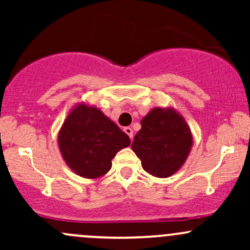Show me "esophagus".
<instances>
[{
	"label": "esophagus",
	"instance_id": "34e87169",
	"mask_svg": "<svg viewBox=\"0 0 250 250\" xmlns=\"http://www.w3.org/2000/svg\"><path fill=\"white\" fill-rule=\"evenodd\" d=\"M123 130H125V133L127 134L129 137H130V140L133 139V135H134V134H133V133H134V131H133V129H131L130 127H125V129H123Z\"/></svg>",
	"mask_w": 250,
	"mask_h": 250
}]
</instances>
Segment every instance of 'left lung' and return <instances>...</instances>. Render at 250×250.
Wrapping results in <instances>:
<instances>
[{
    "label": "left lung",
    "mask_w": 250,
    "mask_h": 250,
    "mask_svg": "<svg viewBox=\"0 0 250 250\" xmlns=\"http://www.w3.org/2000/svg\"><path fill=\"white\" fill-rule=\"evenodd\" d=\"M193 147L188 123L173 107L153 108L141 120L131 149L142 168L155 177H169L185 165Z\"/></svg>",
    "instance_id": "obj_1"
}]
</instances>
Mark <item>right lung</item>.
Instances as JSON below:
<instances>
[{"instance_id": "obj_1", "label": "right lung", "mask_w": 250, "mask_h": 250, "mask_svg": "<svg viewBox=\"0 0 250 250\" xmlns=\"http://www.w3.org/2000/svg\"><path fill=\"white\" fill-rule=\"evenodd\" d=\"M57 145L74 173L94 180L110 170L111 160L130 145V139L99 108L80 102L65 117Z\"/></svg>"}]
</instances>
